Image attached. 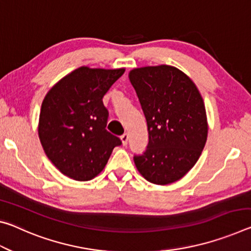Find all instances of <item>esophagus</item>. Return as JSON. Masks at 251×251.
<instances>
[{"label": "esophagus", "instance_id": "1", "mask_svg": "<svg viewBox=\"0 0 251 251\" xmlns=\"http://www.w3.org/2000/svg\"><path fill=\"white\" fill-rule=\"evenodd\" d=\"M128 138H129V136H128V134H123L122 136H121V140H122V143H123V145H127V142H128Z\"/></svg>", "mask_w": 251, "mask_h": 251}]
</instances>
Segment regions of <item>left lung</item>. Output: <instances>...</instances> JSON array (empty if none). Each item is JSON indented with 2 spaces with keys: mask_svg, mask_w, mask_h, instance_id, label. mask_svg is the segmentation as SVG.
Wrapping results in <instances>:
<instances>
[{
  "mask_svg": "<svg viewBox=\"0 0 251 251\" xmlns=\"http://www.w3.org/2000/svg\"><path fill=\"white\" fill-rule=\"evenodd\" d=\"M149 129V145L134 156L142 176L166 185L193 168L204 149L208 121L203 99L189 75L173 66L129 71Z\"/></svg>",
  "mask_w": 251,
  "mask_h": 251,
  "instance_id": "8db88e82",
  "label": "left lung"
}]
</instances>
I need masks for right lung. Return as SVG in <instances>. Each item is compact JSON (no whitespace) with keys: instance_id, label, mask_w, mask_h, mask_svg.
I'll return each instance as SVG.
<instances>
[{"instance_id":"1","label":"right lung","mask_w":251,"mask_h":251,"mask_svg":"<svg viewBox=\"0 0 251 251\" xmlns=\"http://www.w3.org/2000/svg\"><path fill=\"white\" fill-rule=\"evenodd\" d=\"M125 68L82 66L48 91L39 116L38 134L48 158L75 181L97 176L121 140L106 130L108 110L102 97Z\"/></svg>"}]
</instances>
